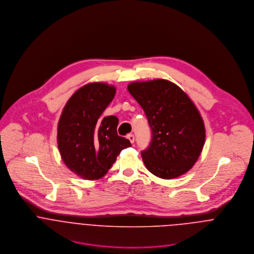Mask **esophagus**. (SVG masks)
<instances>
[{
    "label": "esophagus",
    "instance_id": "obj_1",
    "mask_svg": "<svg viewBox=\"0 0 254 254\" xmlns=\"http://www.w3.org/2000/svg\"><path fill=\"white\" fill-rule=\"evenodd\" d=\"M127 139L130 141L131 144H133L134 141H135V137H134V135H132V134H129V135L127 136Z\"/></svg>",
    "mask_w": 254,
    "mask_h": 254
}]
</instances>
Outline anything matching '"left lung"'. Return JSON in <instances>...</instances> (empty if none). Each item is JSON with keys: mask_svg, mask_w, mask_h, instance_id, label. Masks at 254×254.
Segmentation results:
<instances>
[{"mask_svg": "<svg viewBox=\"0 0 254 254\" xmlns=\"http://www.w3.org/2000/svg\"><path fill=\"white\" fill-rule=\"evenodd\" d=\"M128 91L144 109L151 129V142L141 153L146 169L161 179L187 173L205 142L196 107L180 87L164 79L133 82Z\"/></svg>", "mask_w": 254, "mask_h": 254, "instance_id": "obj_1", "label": "left lung"}]
</instances>
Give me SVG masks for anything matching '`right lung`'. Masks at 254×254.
I'll return each instance as SVG.
<instances>
[{
	"label": "right lung",
	"instance_id": "add662e5",
	"mask_svg": "<svg viewBox=\"0 0 254 254\" xmlns=\"http://www.w3.org/2000/svg\"><path fill=\"white\" fill-rule=\"evenodd\" d=\"M116 93L114 86L89 83L67 101L58 124V146L64 164L79 177L98 180L108 172L121 150L131 146L117 135L118 118L103 117Z\"/></svg>",
	"mask_w": 254,
	"mask_h": 254
}]
</instances>
